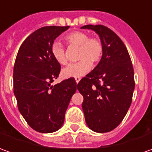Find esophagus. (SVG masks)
<instances>
[{"instance_id": "1", "label": "esophagus", "mask_w": 152, "mask_h": 152, "mask_svg": "<svg viewBox=\"0 0 152 152\" xmlns=\"http://www.w3.org/2000/svg\"><path fill=\"white\" fill-rule=\"evenodd\" d=\"M75 80H76V83H78V82L80 81V77H76V78H75Z\"/></svg>"}]
</instances>
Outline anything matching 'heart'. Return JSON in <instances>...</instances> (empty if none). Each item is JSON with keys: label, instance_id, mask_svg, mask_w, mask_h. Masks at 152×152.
<instances>
[{"label": "heart", "instance_id": "b5f03b06", "mask_svg": "<svg viewBox=\"0 0 152 152\" xmlns=\"http://www.w3.org/2000/svg\"><path fill=\"white\" fill-rule=\"evenodd\" d=\"M63 39L69 48H78V62L68 65L61 72L65 78L80 77L86 75L92 66H95L101 61L104 54V45L101 39L90 37L88 33L74 31L66 34ZM51 53L54 60L60 65L67 63V57L64 47L60 42L54 41L51 45Z\"/></svg>", "mask_w": 152, "mask_h": 152}]
</instances>
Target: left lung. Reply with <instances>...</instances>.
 Instances as JSON below:
<instances>
[{
  "label": "left lung",
  "instance_id": "1",
  "mask_svg": "<svg viewBox=\"0 0 152 152\" xmlns=\"http://www.w3.org/2000/svg\"><path fill=\"white\" fill-rule=\"evenodd\" d=\"M81 28L98 34L104 54L76 87L83 95L82 109L88 127L96 132H108L120 124L131 105L135 87L133 66L124 42L110 28L101 24Z\"/></svg>",
  "mask_w": 152,
  "mask_h": 152
}]
</instances>
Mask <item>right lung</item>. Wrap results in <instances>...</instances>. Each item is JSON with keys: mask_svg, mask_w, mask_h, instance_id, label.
I'll use <instances>...</instances> for the list:
<instances>
[{"mask_svg": "<svg viewBox=\"0 0 152 152\" xmlns=\"http://www.w3.org/2000/svg\"><path fill=\"white\" fill-rule=\"evenodd\" d=\"M70 26H45L32 33L18 51L13 73L14 94L20 112L34 130L49 133L62 126L76 91L74 78L53 86L61 72L51 45Z\"/></svg>", "mask_w": 152, "mask_h": 152, "instance_id": "obj_1", "label": "right lung"}]
</instances>
